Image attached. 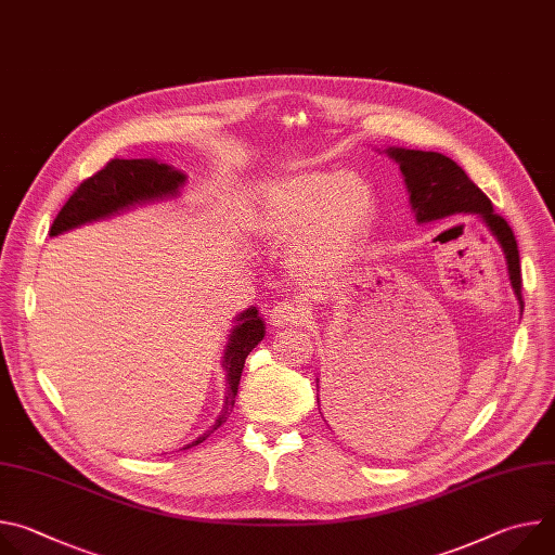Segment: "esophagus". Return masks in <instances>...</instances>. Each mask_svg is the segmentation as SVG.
<instances>
[{
    "label": "esophagus",
    "instance_id": "1",
    "mask_svg": "<svg viewBox=\"0 0 555 555\" xmlns=\"http://www.w3.org/2000/svg\"><path fill=\"white\" fill-rule=\"evenodd\" d=\"M270 321L274 327H292L298 325L302 321V311L294 305V302H276L272 313H270Z\"/></svg>",
    "mask_w": 555,
    "mask_h": 555
}]
</instances>
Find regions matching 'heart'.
Wrapping results in <instances>:
<instances>
[{
  "label": "heart",
  "mask_w": 555,
  "mask_h": 555,
  "mask_svg": "<svg viewBox=\"0 0 555 555\" xmlns=\"http://www.w3.org/2000/svg\"><path fill=\"white\" fill-rule=\"evenodd\" d=\"M375 210V191L364 178L302 171L261 191L255 228L270 242H292L287 261L300 276L332 279L356 261Z\"/></svg>",
  "instance_id": "b5f03b06"
}]
</instances>
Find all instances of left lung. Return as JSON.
Here are the masks:
<instances>
[{"instance_id": "left-lung-1", "label": "left lung", "mask_w": 555, "mask_h": 555, "mask_svg": "<svg viewBox=\"0 0 555 555\" xmlns=\"http://www.w3.org/2000/svg\"><path fill=\"white\" fill-rule=\"evenodd\" d=\"M384 153L390 157V160L400 165L404 186L409 191V204L417 223H433L454 215H477L483 221V225L490 230V234L499 242L505 255L509 283L522 313V307H525L522 294H520L522 279H520V257H518L516 236L507 225V221L494 212L490 197L443 153L404 149V146H386ZM319 382L321 379L315 377V388H321ZM315 400H319V411H321V398ZM334 400L336 402H327V415L336 428H340L338 424L349 422L353 411L362 409L360 402L358 406H353L356 402H351V392H345V398L340 395V398H334ZM323 420L327 422V417Z\"/></svg>"}]
</instances>
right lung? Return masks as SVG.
<instances>
[{"instance_id":"right-lung-1","label":"right lung","mask_w":555,"mask_h":555,"mask_svg":"<svg viewBox=\"0 0 555 555\" xmlns=\"http://www.w3.org/2000/svg\"><path fill=\"white\" fill-rule=\"evenodd\" d=\"M186 184V173L176 167L155 160V157H138V160H112L103 171L86 180L65 202L56 215L50 236H59L74 228H81L94 221L112 219L125 215L133 208L178 199ZM232 330L221 356V369L225 371V390L221 411L215 422L197 439L189 441L184 448L199 446L206 441L232 413L236 390L244 373L248 353L263 340L266 325L257 307H248L232 319Z\"/></svg>"}]
</instances>
